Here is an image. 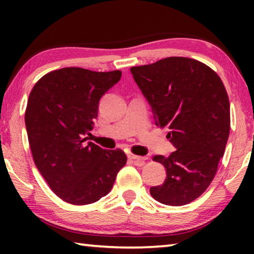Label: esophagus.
Instances as JSON below:
<instances>
[{
  "instance_id": "obj_1",
  "label": "esophagus",
  "mask_w": 254,
  "mask_h": 254,
  "mask_svg": "<svg viewBox=\"0 0 254 254\" xmlns=\"http://www.w3.org/2000/svg\"><path fill=\"white\" fill-rule=\"evenodd\" d=\"M128 158L132 159L133 161L135 162V165H139V166H142L144 161L147 160V157H141V156H135V154H130Z\"/></svg>"
}]
</instances>
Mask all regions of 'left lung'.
<instances>
[{"instance_id": "1", "label": "left lung", "mask_w": 254, "mask_h": 254, "mask_svg": "<svg viewBox=\"0 0 254 254\" xmlns=\"http://www.w3.org/2000/svg\"><path fill=\"white\" fill-rule=\"evenodd\" d=\"M159 127L175 145L169 157L154 156L167 171L150 188L161 204L186 205L203 194L216 175L230 134V101L222 79L198 60L168 57L131 67Z\"/></svg>"}]
</instances>
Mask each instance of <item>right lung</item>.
<instances>
[{
    "label": "right lung",
    "mask_w": 254,
    "mask_h": 254,
    "mask_svg": "<svg viewBox=\"0 0 254 254\" xmlns=\"http://www.w3.org/2000/svg\"><path fill=\"white\" fill-rule=\"evenodd\" d=\"M121 70L67 67L50 71L29 95L24 121L33 161L59 198L72 205L95 203L111 191L126 166L121 149L85 141L101 97L121 79Z\"/></svg>",
    "instance_id": "right-lung-1"
}]
</instances>
